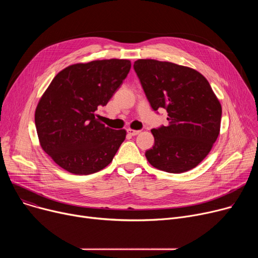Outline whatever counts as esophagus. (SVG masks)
<instances>
[{"label":"esophagus","mask_w":258,"mask_h":258,"mask_svg":"<svg viewBox=\"0 0 258 258\" xmlns=\"http://www.w3.org/2000/svg\"><path fill=\"white\" fill-rule=\"evenodd\" d=\"M127 134L131 135V136H136V135H138L140 133V131H136V130H132V128H127L126 130Z\"/></svg>","instance_id":"34e87169"}]
</instances>
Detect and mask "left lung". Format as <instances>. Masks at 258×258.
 I'll return each mask as SVG.
<instances>
[{
    "label": "left lung",
    "mask_w": 258,
    "mask_h": 258,
    "mask_svg": "<svg viewBox=\"0 0 258 258\" xmlns=\"http://www.w3.org/2000/svg\"><path fill=\"white\" fill-rule=\"evenodd\" d=\"M154 111H167L168 125L152 130L150 163L171 173L195 168L211 151L221 127L222 106L207 79L191 68L168 61L138 59L134 63Z\"/></svg>",
    "instance_id": "left-lung-1"
}]
</instances>
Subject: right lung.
<instances>
[{"label": "right lung", "instance_id": "obj_1", "mask_svg": "<svg viewBox=\"0 0 258 258\" xmlns=\"http://www.w3.org/2000/svg\"><path fill=\"white\" fill-rule=\"evenodd\" d=\"M131 70L127 59H103L67 67L51 81L35 111L40 146L57 165L74 174H91L111 163L124 130L96 118Z\"/></svg>", "mask_w": 258, "mask_h": 258}]
</instances>
